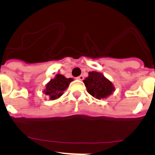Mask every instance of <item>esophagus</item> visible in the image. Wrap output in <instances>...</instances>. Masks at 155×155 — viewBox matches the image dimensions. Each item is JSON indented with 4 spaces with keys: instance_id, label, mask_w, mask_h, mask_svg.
Instances as JSON below:
<instances>
[{
    "instance_id": "34e87169",
    "label": "esophagus",
    "mask_w": 155,
    "mask_h": 155,
    "mask_svg": "<svg viewBox=\"0 0 155 155\" xmlns=\"http://www.w3.org/2000/svg\"><path fill=\"white\" fill-rule=\"evenodd\" d=\"M77 79H78V80H80V81H82L83 79H84V76H83V75H80V76H78V78H77Z\"/></svg>"
}]
</instances>
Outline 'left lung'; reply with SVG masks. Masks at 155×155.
<instances>
[{"label": "left lung", "instance_id": "obj_1", "mask_svg": "<svg viewBox=\"0 0 155 155\" xmlns=\"http://www.w3.org/2000/svg\"><path fill=\"white\" fill-rule=\"evenodd\" d=\"M83 82L87 91L95 98L101 99L109 96L115 91V87L110 81L102 74L97 71H91Z\"/></svg>", "mask_w": 155, "mask_h": 155}]
</instances>
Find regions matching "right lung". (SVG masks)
<instances>
[{"label": "right lung", "instance_id": "right-lung-1", "mask_svg": "<svg viewBox=\"0 0 155 155\" xmlns=\"http://www.w3.org/2000/svg\"><path fill=\"white\" fill-rule=\"evenodd\" d=\"M72 81V78H67L62 74H57L54 78L51 79L46 84V89L43 92L50 97V100L57 99L64 94V91L68 88Z\"/></svg>", "mask_w": 155, "mask_h": 155}]
</instances>
